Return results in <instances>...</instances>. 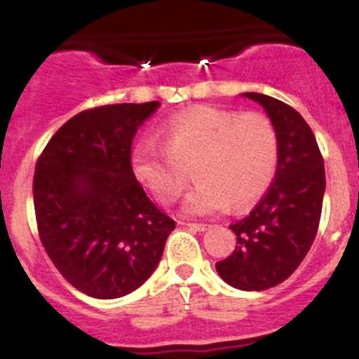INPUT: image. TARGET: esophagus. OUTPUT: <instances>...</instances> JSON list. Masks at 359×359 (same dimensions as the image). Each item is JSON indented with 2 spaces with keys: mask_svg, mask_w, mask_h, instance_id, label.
<instances>
[{
  "mask_svg": "<svg viewBox=\"0 0 359 359\" xmlns=\"http://www.w3.org/2000/svg\"><path fill=\"white\" fill-rule=\"evenodd\" d=\"M187 225H189L190 229H196V231H206L208 229L206 224H197V222H189Z\"/></svg>",
  "mask_w": 359,
  "mask_h": 359,
  "instance_id": "34e87169",
  "label": "esophagus"
}]
</instances>
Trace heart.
I'll use <instances>...</instances> for the list:
<instances>
[{"instance_id":"heart-1","label":"heart","mask_w":359,"mask_h":359,"mask_svg":"<svg viewBox=\"0 0 359 359\" xmlns=\"http://www.w3.org/2000/svg\"><path fill=\"white\" fill-rule=\"evenodd\" d=\"M163 146L142 141L132 151L139 182L158 203H176L194 169L199 183L185 201L190 215L243 211L257 203L276 176L280 137L261 112L194 107L167 119Z\"/></svg>"}]
</instances>
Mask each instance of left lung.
Here are the masks:
<instances>
[{
  "label": "left lung",
  "instance_id": "obj_1",
  "mask_svg": "<svg viewBox=\"0 0 359 359\" xmlns=\"http://www.w3.org/2000/svg\"><path fill=\"white\" fill-rule=\"evenodd\" d=\"M245 97L261 104L275 123L280 162L257 206L229 225L236 248L217 262V271L241 291H264L289 278L309 254L319 229L326 174L316 135L298 111L268 95Z\"/></svg>",
  "mask_w": 359,
  "mask_h": 359
}]
</instances>
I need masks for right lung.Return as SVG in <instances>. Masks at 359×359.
Listing matches in <instances>:
<instances>
[{"instance_id": "right-lung-1", "label": "right lung", "mask_w": 359, "mask_h": 359, "mask_svg": "<svg viewBox=\"0 0 359 359\" xmlns=\"http://www.w3.org/2000/svg\"><path fill=\"white\" fill-rule=\"evenodd\" d=\"M158 102L86 109L40 153L33 176L39 236L68 284L121 298L155 271L176 224L146 196L132 141Z\"/></svg>"}]
</instances>
